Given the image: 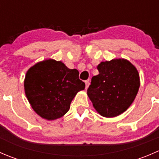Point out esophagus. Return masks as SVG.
<instances>
[{"mask_svg": "<svg viewBox=\"0 0 159 159\" xmlns=\"http://www.w3.org/2000/svg\"><path fill=\"white\" fill-rule=\"evenodd\" d=\"M84 83H85V89H87L88 88H89V84H90V83H89V81H88V80H87V81H84Z\"/></svg>", "mask_w": 159, "mask_h": 159, "instance_id": "obj_1", "label": "esophagus"}]
</instances>
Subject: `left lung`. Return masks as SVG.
Returning a JSON list of instances; mask_svg holds the SVG:
<instances>
[{"label":"left lung","instance_id":"obj_1","mask_svg":"<svg viewBox=\"0 0 159 159\" xmlns=\"http://www.w3.org/2000/svg\"><path fill=\"white\" fill-rule=\"evenodd\" d=\"M98 70L99 74L91 78L88 95L101 115L118 116L129 108L137 95L140 86L139 72L125 59L101 62Z\"/></svg>","mask_w":159,"mask_h":159}]
</instances>
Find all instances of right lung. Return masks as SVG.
Instances as JSON below:
<instances>
[{"label": "right lung", "instance_id": "obj_1", "mask_svg": "<svg viewBox=\"0 0 159 159\" xmlns=\"http://www.w3.org/2000/svg\"><path fill=\"white\" fill-rule=\"evenodd\" d=\"M78 75L77 69H69L53 59L31 67L25 76V90L32 108L48 120L65 115L77 93L85 88Z\"/></svg>", "mask_w": 159, "mask_h": 159}]
</instances>
